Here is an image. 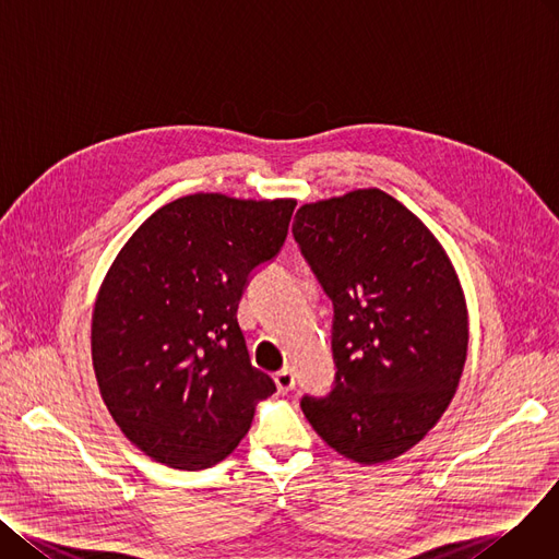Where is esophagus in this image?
<instances>
[{
	"label": "esophagus",
	"mask_w": 559,
	"mask_h": 559,
	"mask_svg": "<svg viewBox=\"0 0 559 559\" xmlns=\"http://www.w3.org/2000/svg\"><path fill=\"white\" fill-rule=\"evenodd\" d=\"M275 383H277V390H280V392L293 390V385H295V374H293V370H288V368L280 370V372L275 374Z\"/></svg>",
	"instance_id": "1"
}]
</instances>
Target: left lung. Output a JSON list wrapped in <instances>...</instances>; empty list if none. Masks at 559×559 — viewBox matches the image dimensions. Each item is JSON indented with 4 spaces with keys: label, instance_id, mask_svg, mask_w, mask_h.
Instances as JSON below:
<instances>
[{
    "label": "left lung",
    "instance_id": "left-lung-1",
    "mask_svg": "<svg viewBox=\"0 0 559 559\" xmlns=\"http://www.w3.org/2000/svg\"><path fill=\"white\" fill-rule=\"evenodd\" d=\"M293 237L334 302L336 385L302 411L349 461L388 463L433 429L461 383V280L431 229L377 187L302 205Z\"/></svg>",
    "mask_w": 559,
    "mask_h": 559
}]
</instances>
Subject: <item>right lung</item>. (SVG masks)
Masks as SVG:
<instances>
[{
  "label": "right lung",
  "instance_id": "right-lung-1",
  "mask_svg": "<svg viewBox=\"0 0 559 559\" xmlns=\"http://www.w3.org/2000/svg\"><path fill=\"white\" fill-rule=\"evenodd\" d=\"M293 210V199L182 195L115 257L92 311V366L112 419L153 461L187 472L221 463L275 392L250 364L237 309Z\"/></svg>",
  "mask_w": 559,
  "mask_h": 559
}]
</instances>
